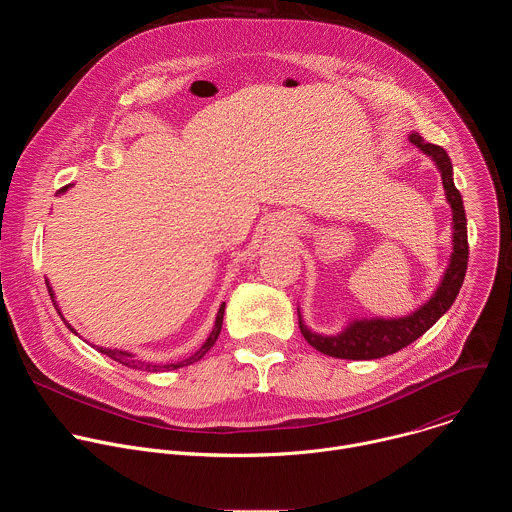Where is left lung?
Segmentation results:
<instances>
[{
	"label": "left lung",
	"instance_id": "left-lung-1",
	"mask_svg": "<svg viewBox=\"0 0 512 512\" xmlns=\"http://www.w3.org/2000/svg\"><path fill=\"white\" fill-rule=\"evenodd\" d=\"M411 143L427 154L437 170L442 172V182L446 190V198L454 212V253L450 259V265L446 269V275L437 287L435 294L427 304H423L419 310H415L411 316L405 318H375V320H356L352 322L344 332L338 336H322L312 332L304 322L302 314L298 310L300 318V330L310 346L320 350L322 354L336 356V358H350V360H373L383 358L387 354H393L405 346H409L413 340H417L421 334H425L437 320H440L458 298V291L462 287V281L466 277L468 269V227H466V210L462 202V194L454 186L452 178V162L444 148L435 143H427L419 133H411Z\"/></svg>",
	"mask_w": 512,
	"mask_h": 512
}]
</instances>
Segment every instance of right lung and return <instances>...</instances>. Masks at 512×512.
I'll use <instances>...</instances> for the list:
<instances>
[{
  "mask_svg": "<svg viewBox=\"0 0 512 512\" xmlns=\"http://www.w3.org/2000/svg\"><path fill=\"white\" fill-rule=\"evenodd\" d=\"M68 186H64L62 188V192L66 190ZM46 287H48V294H50V298H52V302H54V294H52V287L46 283ZM56 308V306H54ZM56 312H58V308H56ZM60 314V312H58ZM223 314H225V304H221V308H218V314H216V322H214V328H212V332H210V336L206 338V342L192 354V356H188V358H184V360H178V362H168V364H154V362H141V360H135L131 354H127V352H121V350H111V348H101L99 346V352H103V354H107L109 358H113V360H117L119 364H123V367H129V369H137V371H148V373H160V371H174V369H180V367H188V364H192V362H196V360H200L212 346H214V342H216V338H218V334H221V328H223ZM62 318V316H60ZM64 320V318H62ZM70 328V326H68ZM72 330V328H70ZM75 332V330H72Z\"/></svg>",
  "mask_w": 512,
  "mask_h": 512,
  "instance_id": "right-lung-1",
  "label": "right lung"
}]
</instances>
